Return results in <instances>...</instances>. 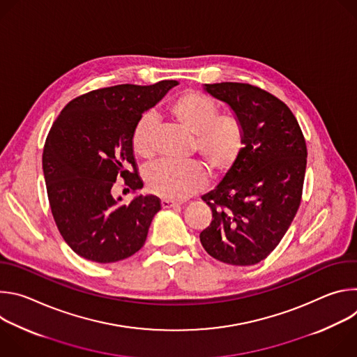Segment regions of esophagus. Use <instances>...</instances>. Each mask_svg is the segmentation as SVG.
Segmentation results:
<instances>
[{
	"label": "esophagus",
	"mask_w": 357,
	"mask_h": 357,
	"mask_svg": "<svg viewBox=\"0 0 357 357\" xmlns=\"http://www.w3.org/2000/svg\"><path fill=\"white\" fill-rule=\"evenodd\" d=\"M161 206H162L164 209H169V208L179 206V203L175 202V200H171V199H162V200H161Z\"/></svg>",
	"instance_id": "obj_1"
}]
</instances>
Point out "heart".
Instances as JSON below:
<instances>
[{
	"label": "heart",
	"instance_id": "heart-1",
	"mask_svg": "<svg viewBox=\"0 0 357 357\" xmlns=\"http://www.w3.org/2000/svg\"><path fill=\"white\" fill-rule=\"evenodd\" d=\"M168 116L193 135V149L215 175H225L234 168L245 148V124L236 113H220L219 105L196 90L178 94L167 107ZM155 117L145 113L134 126L131 145L144 160L154 155ZM146 189L165 199H185L208 182L205 165L197 161L174 164L161 161L144 172Z\"/></svg>",
	"mask_w": 357,
	"mask_h": 357
}]
</instances>
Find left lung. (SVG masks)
Returning <instances> with one entry per match:
<instances>
[{
	"instance_id": "left-lung-1",
	"label": "left lung",
	"mask_w": 357,
	"mask_h": 357,
	"mask_svg": "<svg viewBox=\"0 0 357 357\" xmlns=\"http://www.w3.org/2000/svg\"><path fill=\"white\" fill-rule=\"evenodd\" d=\"M205 89L243 119L247 141L234 168L202 196L213 219L200 243L222 263L252 266L278 245L299 209L307 142L289 107L261 87L225 82Z\"/></svg>"
}]
</instances>
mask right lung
<instances>
[{"label": "right lung", "instance_id": "1", "mask_svg": "<svg viewBox=\"0 0 357 357\" xmlns=\"http://www.w3.org/2000/svg\"><path fill=\"white\" fill-rule=\"evenodd\" d=\"M176 84L91 90L69 101L52 124L42 154L46 192L58 230L77 256L116 263L144 245L160 197L139 195L121 205L112 190L120 178L131 190L142 188L131 134L144 112Z\"/></svg>", "mask_w": 357, "mask_h": 357}]
</instances>
